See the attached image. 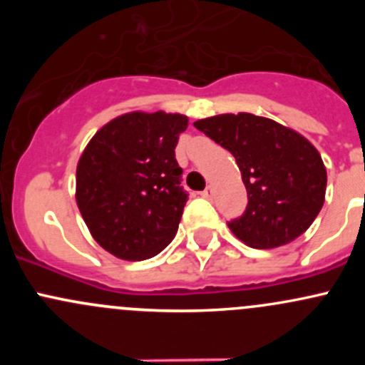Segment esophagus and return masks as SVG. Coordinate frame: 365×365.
Here are the masks:
<instances>
[{
	"mask_svg": "<svg viewBox=\"0 0 365 365\" xmlns=\"http://www.w3.org/2000/svg\"><path fill=\"white\" fill-rule=\"evenodd\" d=\"M201 196L206 197V200H210V197L213 196V189H212V187H206L203 192H201Z\"/></svg>",
	"mask_w": 365,
	"mask_h": 365,
	"instance_id": "1",
	"label": "esophagus"
}]
</instances>
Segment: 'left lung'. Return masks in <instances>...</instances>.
<instances>
[{"mask_svg": "<svg viewBox=\"0 0 365 365\" xmlns=\"http://www.w3.org/2000/svg\"><path fill=\"white\" fill-rule=\"evenodd\" d=\"M194 127L233 153L242 171L249 203L227 222L238 240L274 249L307 231L325 203L327 169L304 135L251 113L219 114Z\"/></svg>", "mask_w": 365, "mask_h": 365, "instance_id": "left-lung-1", "label": "left lung"}]
</instances>
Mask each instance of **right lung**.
<instances>
[{
	"mask_svg": "<svg viewBox=\"0 0 365 365\" xmlns=\"http://www.w3.org/2000/svg\"><path fill=\"white\" fill-rule=\"evenodd\" d=\"M183 114L128 113L88 143L76 200L91 237L120 259L157 256L175 238L189 194L175 157Z\"/></svg>",
	"mask_w": 365,
	"mask_h": 365,
	"instance_id": "right-lung-1",
	"label": "right lung"
}]
</instances>
